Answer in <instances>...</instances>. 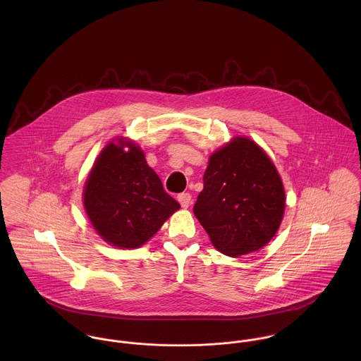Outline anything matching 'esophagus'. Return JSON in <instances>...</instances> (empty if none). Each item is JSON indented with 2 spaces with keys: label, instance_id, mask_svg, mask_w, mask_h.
Listing matches in <instances>:
<instances>
[{
  "label": "esophagus",
  "instance_id": "1",
  "mask_svg": "<svg viewBox=\"0 0 361 361\" xmlns=\"http://www.w3.org/2000/svg\"><path fill=\"white\" fill-rule=\"evenodd\" d=\"M178 202H179V204L182 206V208H188V207L192 204V196H190V193H180V195L178 196Z\"/></svg>",
  "mask_w": 361,
  "mask_h": 361
}]
</instances>
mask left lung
<instances>
[{
    "label": "left lung",
    "mask_w": 361,
    "mask_h": 361,
    "mask_svg": "<svg viewBox=\"0 0 361 361\" xmlns=\"http://www.w3.org/2000/svg\"><path fill=\"white\" fill-rule=\"evenodd\" d=\"M193 212L221 253L238 257L264 247L285 212L282 179L265 152L233 137L209 157Z\"/></svg>",
    "instance_id": "1"
}]
</instances>
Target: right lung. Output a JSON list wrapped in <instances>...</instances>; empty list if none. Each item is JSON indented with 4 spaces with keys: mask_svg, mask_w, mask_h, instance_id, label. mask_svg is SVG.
Instances as JSON below:
<instances>
[{
    "mask_svg": "<svg viewBox=\"0 0 361 361\" xmlns=\"http://www.w3.org/2000/svg\"><path fill=\"white\" fill-rule=\"evenodd\" d=\"M83 204L96 232L121 249L145 245L180 208L130 140L111 142L102 150L87 176Z\"/></svg>",
    "mask_w": 361,
    "mask_h": 361,
    "instance_id": "1",
    "label": "right lung"
}]
</instances>
